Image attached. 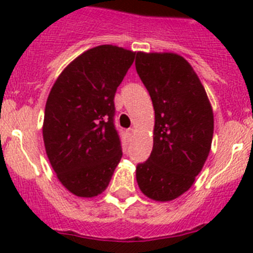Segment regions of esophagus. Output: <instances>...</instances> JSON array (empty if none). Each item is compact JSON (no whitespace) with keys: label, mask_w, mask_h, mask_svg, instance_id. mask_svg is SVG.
Masks as SVG:
<instances>
[{"label":"esophagus","mask_w":253,"mask_h":253,"mask_svg":"<svg viewBox=\"0 0 253 253\" xmlns=\"http://www.w3.org/2000/svg\"><path fill=\"white\" fill-rule=\"evenodd\" d=\"M134 133H135V129H134V128L128 129V134H129V135H133Z\"/></svg>","instance_id":"34e87169"}]
</instances>
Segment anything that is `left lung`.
<instances>
[{
    "label": "left lung",
    "mask_w": 253,
    "mask_h": 253,
    "mask_svg": "<svg viewBox=\"0 0 253 253\" xmlns=\"http://www.w3.org/2000/svg\"><path fill=\"white\" fill-rule=\"evenodd\" d=\"M135 68L154 107L153 148L137 166L147 198L171 202L186 193L211 148L214 115L191 64L176 53L138 51Z\"/></svg>",
    "instance_id": "left-lung-1"
}]
</instances>
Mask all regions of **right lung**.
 <instances>
[{"label":"right lung","instance_id":"1","mask_svg":"<svg viewBox=\"0 0 253 253\" xmlns=\"http://www.w3.org/2000/svg\"><path fill=\"white\" fill-rule=\"evenodd\" d=\"M134 58L135 51L122 46L88 49L62 71L49 92L44 147L59 182L73 195H100L122 160L114 96Z\"/></svg>","mask_w":253,"mask_h":253}]
</instances>
